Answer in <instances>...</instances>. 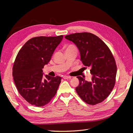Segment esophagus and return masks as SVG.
<instances>
[{"label":"esophagus","instance_id":"obj_1","mask_svg":"<svg viewBox=\"0 0 133 133\" xmlns=\"http://www.w3.org/2000/svg\"><path fill=\"white\" fill-rule=\"evenodd\" d=\"M71 76H63V79H70Z\"/></svg>","mask_w":133,"mask_h":133}]
</instances>
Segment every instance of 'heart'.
Returning <instances> with one entry per match:
<instances>
[{"instance_id":"heart-1","label":"heart","mask_w":133,"mask_h":133,"mask_svg":"<svg viewBox=\"0 0 133 133\" xmlns=\"http://www.w3.org/2000/svg\"><path fill=\"white\" fill-rule=\"evenodd\" d=\"M70 50H74L77 51V49H76V48L73 45H69L66 47V51Z\"/></svg>"}]
</instances>
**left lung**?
Wrapping results in <instances>:
<instances>
[{
	"instance_id": "obj_1",
	"label": "left lung",
	"mask_w": 133,
	"mask_h": 133,
	"mask_svg": "<svg viewBox=\"0 0 133 133\" xmlns=\"http://www.w3.org/2000/svg\"><path fill=\"white\" fill-rule=\"evenodd\" d=\"M65 38L78 48L83 64L91 68L92 75L91 82L77 76L79 85L76 92L89 105L102 103L111 93L116 81L117 68L111 50L102 39L90 33H76Z\"/></svg>"
}]
</instances>
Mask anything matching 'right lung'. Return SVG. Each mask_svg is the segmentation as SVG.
<instances>
[{"label":"right lung","instance_id":"1","mask_svg":"<svg viewBox=\"0 0 133 133\" xmlns=\"http://www.w3.org/2000/svg\"><path fill=\"white\" fill-rule=\"evenodd\" d=\"M63 36L34 37L24 45L16 57L13 66L15 84L22 97L31 105L43 107L57 92L62 78L43 75L47 64Z\"/></svg>","mask_w":133,"mask_h":133}]
</instances>
